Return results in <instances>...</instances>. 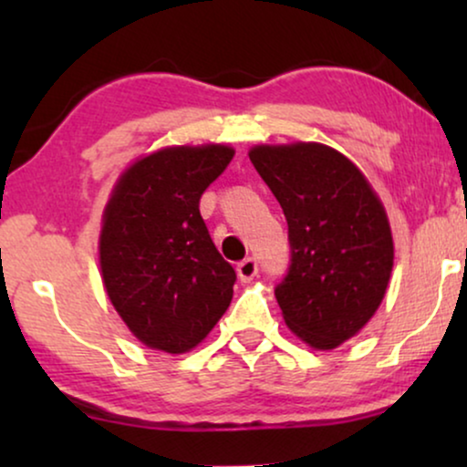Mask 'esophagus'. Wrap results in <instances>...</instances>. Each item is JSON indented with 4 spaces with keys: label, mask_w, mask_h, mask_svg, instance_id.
I'll return each instance as SVG.
<instances>
[{
    "label": "esophagus",
    "mask_w": 467,
    "mask_h": 467,
    "mask_svg": "<svg viewBox=\"0 0 467 467\" xmlns=\"http://www.w3.org/2000/svg\"><path fill=\"white\" fill-rule=\"evenodd\" d=\"M235 272H238L240 283H251V280H253L254 276H257L259 265H257V261L248 257V259H244V261H240L238 267H235Z\"/></svg>",
    "instance_id": "34e87169"
}]
</instances>
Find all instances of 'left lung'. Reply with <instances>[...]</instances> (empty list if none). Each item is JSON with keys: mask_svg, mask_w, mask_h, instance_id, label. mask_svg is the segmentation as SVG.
Instances as JSON below:
<instances>
[{"mask_svg": "<svg viewBox=\"0 0 467 467\" xmlns=\"http://www.w3.org/2000/svg\"><path fill=\"white\" fill-rule=\"evenodd\" d=\"M248 157L283 208L291 267L276 286L283 318L315 350L359 334L385 299L393 234L366 174L321 142L257 144Z\"/></svg>", "mask_w": 467, "mask_h": 467, "instance_id": "left-lung-1", "label": "left lung"}]
</instances>
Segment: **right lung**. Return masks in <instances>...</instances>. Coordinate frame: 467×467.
Returning a JSON list of instances; mask_svg holds the SVG:
<instances>
[{
	"label": "right lung",
	"mask_w": 467,
	"mask_h": 467,
	"mask_svg": "<svg viewBox=\"0 0 467 467\" xmlns=\"http://www.w3.org/2000/svg\"><path fill=\"white\" fill-rule=\"evenodd\" d=\"M229 144L165 146L138 157L101 214L108 299L144 347L193 350L225 315L235 272L210 240L200 197L232 161Z\"/></svg>",
	"instance_id": "obj_1"
}]
</instances>
